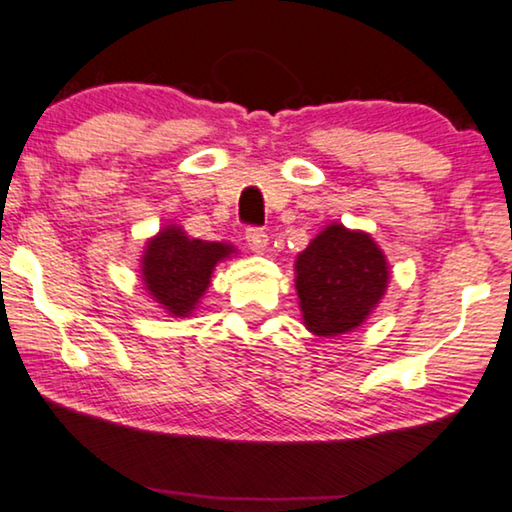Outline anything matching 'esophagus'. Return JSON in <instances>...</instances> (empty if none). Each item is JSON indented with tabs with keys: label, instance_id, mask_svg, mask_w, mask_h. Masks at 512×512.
<instances>
[{
	"label": "esophagus",
	"instance_id": "obj_1",
	"mask_svg": "<svg viewBox=\"0 0 512 512\" xmlns=\"http://www.w3.org/2000/svg\"><path fill=\"white\" fill-rule=\"evenodd\" d=\"M246 241H248V248L253 250V253H264L266 246H269V236H266L264 229H259V227L246 229Z\"/></svg>",
	"mask_w": 512,
	"mask_h": 512
}]
</instances>
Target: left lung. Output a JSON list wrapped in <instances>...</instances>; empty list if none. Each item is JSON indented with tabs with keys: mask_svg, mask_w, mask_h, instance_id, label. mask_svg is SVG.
<instances>
[{
	"mask_svg": "<svg viewBox=\"0 0 512 512\" xmlns=\"http://www.w3.org/2000/svg\"><path fill=\"white\" fill-rule=\"evenodd\" d=\"M299 308L315 336L357 329L380 304L390 283L387 259L366 232L334 222L294 262Z\"/></svg>",
	"mask_w": 512,
	"mask_h": 512,
	"instance_id": "obj_1",
	"label": "left lung"
}]
</instances>
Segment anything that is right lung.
<instances>
[{
    "label": "right lung",
    "instance_id": "right-lung-1",
    "mask_svg": "<svg viewBox=\"0 0 512 512\" xmlns=\"http://www.w3.org/2000/svg\"><path fill=\"white\" fill-rule=\"evenodd\" d=\"M236 253L229 243L190 239L181 227L160 229L146 243L141 280L150 297L174 318H187L211 285L215 264Z\"/></svg>",
    "mask_w": 512,
    "mask_h": 512
}]
</instances>
